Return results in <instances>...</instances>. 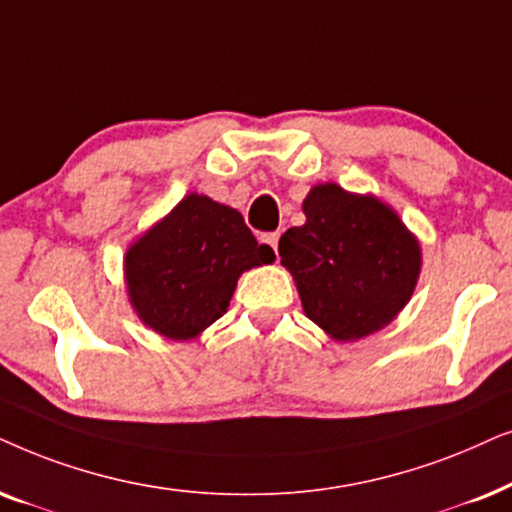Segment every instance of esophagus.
I'll return each mask as SVG.
<instances>
[{
	"instance_id": "esophagus-1",
	"label": "esophagus",
	"mask_w": 512,
	"mask_h": 512,
	"mask_svg": "<svg viewBox=\"0 0 512 512\" xmlns=\"http://www.w3.org/2000/svg\"><path fill=\"white\" fill-rule=\"evenodd\" d=\"M278 238H281V234H278V231H271V234H264L262 236V243H267V245H271V250H278Z\"/></svg>"
}]
</instances>
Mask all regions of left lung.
Instances as JSON below:
<instances>
[{
  "instance_id": "1",
  "label": "left lung",
  "mask_w": 512,
  "mask_h": 512,
  "mask_svg": "<svg viewBox=\"0 0 512 512\" xmlns=\"http://www.w3.org/2000/svg\"><path fill=\"white\" fill-rule=\"evenodd\" d=\"M306 222L278 241L306 318L337 342H356L403 311L417 288L421 248L398 213L335 182L316 185Z\"/></svg>"
}]
</instances>
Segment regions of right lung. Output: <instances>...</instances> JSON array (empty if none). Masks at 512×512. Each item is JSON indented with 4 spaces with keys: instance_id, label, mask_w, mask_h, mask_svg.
Wrapping results in <instances>:
<instances>
[{
    "instance_id": "right-lung-1",
    "label": "right lung",
    "mask_w": 512,
    "mask_h": 512,
    "mask_svg": "<svg viewBox=\"0 0 512 512\" xmlns=\"http://www.w3.org/2000/svg\"><path fill=\"white\" fill-rule=\"evenodd\" d=\"M274 260L238 210L189 194L128 248V299L147 327L185 342L227 311L243 271Z\"/></svg>"
}]
</instances>
